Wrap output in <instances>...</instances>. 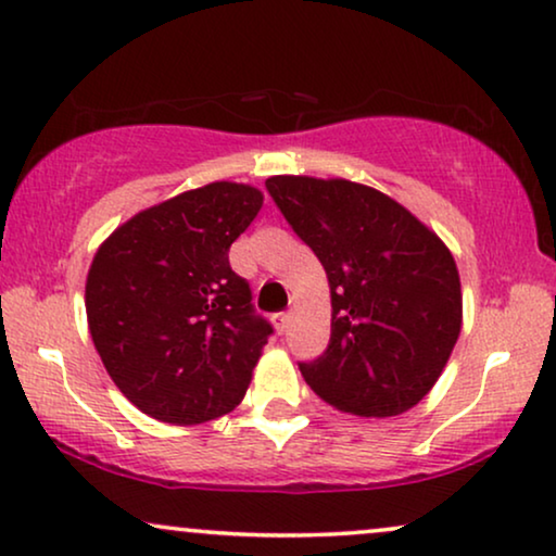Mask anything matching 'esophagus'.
I'll return each instance as SVG.
<instances>
[{
    "instance_id": "esophagus-1",
    "label": "esophagus",
    "mask_w": 556,
    "mask_h": 556,
    "mask_svg": "<svg viewBox=\"0 0 556 556\" xmlns=\"http://www.w3.org/2000/svg\"><path fill=\"white\" fill-rule=\"evenodd\" d=\"M292 325V315L290 313H277L274 315V328H277V332H287L290 330Z\"/></svg>"
}]
</instances>
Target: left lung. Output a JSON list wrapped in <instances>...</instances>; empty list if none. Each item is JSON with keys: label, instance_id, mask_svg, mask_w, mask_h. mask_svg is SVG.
Here are the masks:
<instances>
[{"label": "left lung", "instance_id": "obj_1", "mask_svg": "<svg viewBox=\"0 0 556 556\" xmlns=\"http://www.w3.org/2000/svg\"><path fill=\"white\" fill-rule=\"evenodd\" d=\"M266 190L328 274L330 345L300 364L309 389L358 417L417 406L463 328L445 241L394 198L343 177L274 175Z\"/></svg>", "mask_w": 556, "mask_h": 556}]
</instances>
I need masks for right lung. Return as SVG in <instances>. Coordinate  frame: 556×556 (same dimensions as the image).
Here are the masks:
<instances>
[{"label":"right lung","instance_id":"add662e5","mask_svg":"<svg viewBox=\"0 0 556 556\" xmlns=\"http://www.w3.org/2000/svg\"><path fill=\"white\" fill-rule=\"evenodd\" d=\"M262 203L254 185L208 182L139 211L96 251L88 330L111 381L152 419L201 425L247 394L271 325L228 249Z\"/></svg>","mask_w":556,"mask_h":556}]
</instances>
